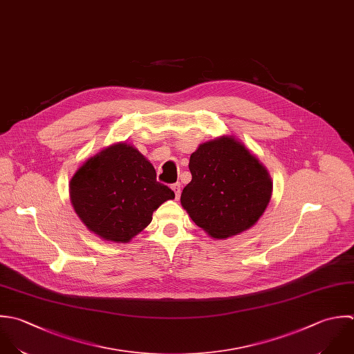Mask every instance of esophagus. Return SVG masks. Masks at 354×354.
Masks as SVG:
<instances>
[{"instance_id":"34e87169","label":"esophagus","mask_w":354,"mask_h":354,"mask_svg":"<svg viewBox=\"0 0 354 354\" xmlns=\"http://www.w3.org/2000/svg\"><path fill=\"white\" fill-rule=\"evenodd\" d=\"M171 187H172V190L175 193V197L179 198V196H180V183H174Z\"/></svg>"}]
</instances>
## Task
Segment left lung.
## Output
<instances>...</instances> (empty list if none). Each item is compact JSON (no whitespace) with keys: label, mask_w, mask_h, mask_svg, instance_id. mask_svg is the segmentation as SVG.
Masks as SVG:
<instances>
[{"label":"left lung","mask_w":354,"mask_h":354,"mask_svg":"<svg viewBox=\"0 0 354 354\" xmlns=\"http://www.w3.org/2000/svg\"><path fill=\"white\" fill-rule=\"evenodd\" d=\"M192 182L180 204L209 237L226 240L251 229L268 208L273 180L233 135L201 143L190 156Z\"/></svg>","instance_id":"obj_1"}]
</instances>
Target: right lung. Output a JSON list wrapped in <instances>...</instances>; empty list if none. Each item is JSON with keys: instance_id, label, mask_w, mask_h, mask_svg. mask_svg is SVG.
Listing matches in <instances>:
<instances>
[{"instance_id": "obj_1", "label": "right lung", "mask_w": 354, "mask_h": 354, "mask_svg": "<svg viewBox=\"0 0 354 354\" xmlns=\"http://www.w3.org/2000/svg\"><path fill=\"white\" fill-rule=\"evenodd\" d=\"M71 205L104 241L129 243L175 193L156 180L151 162L131 143L117 142L89 157L68 183Z\"/></svg>"}]
</instances>
